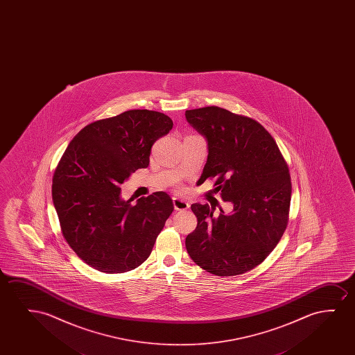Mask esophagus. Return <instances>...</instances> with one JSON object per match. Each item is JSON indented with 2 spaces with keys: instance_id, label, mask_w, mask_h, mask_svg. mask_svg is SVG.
Returning <instances> with one entry per match:
<instances>
[{
  "instance_id": "34e87169",
  "label": "esophagus",
  "mask_w": 355,
  "mask_h": 355,
  "mask_svg": "<svg viewBox=\"0 0 355 355\" xmlns=\"http://www.w3.org/2000/svg\"><path fill=\"white\" fill-rule=\"evenodd\" d=\"M173 206L177 211H185L189 209V202H187L184 200L180 199V198H173Z\"/></svg>"
}]
</instances>
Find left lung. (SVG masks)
I'll list each match as a JSON object with an SVG mask.
<instances>
[{
    "instance_id": "1",
    "label": "left lung",
    "mask_w": 355,
    "mask_h": 355,
    "mask_svg": "<svg viewBox=\"0 0 355 355\" xmlns=\"http://www.w3.org/2000/svg\"><path fill=\"white\" fill-rule=\"evenodd\" d=\"M207 141L201 183L216 178L217 193L233 205L214 217L209 205L193 204L198 225L185 239L190 258L218 277L257 267L280 241L291 201L288 167L267 130L250 117L219 107L185 112Z\"/></svg>"
}]
</instances>
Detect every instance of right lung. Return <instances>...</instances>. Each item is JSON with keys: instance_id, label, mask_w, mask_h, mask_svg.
<instances>
[{"instance_id": "obj_1", "label": "right lung", "mask_w": 355, "mask_h": 355, "mask_svg": "<svg viewBox=\"0 0 355 355\" xmlns=\"http://www.w3.org/2000/svg\"><path fill=\"white\" fill-rule=\"evenodd\" d=\"M162 112L128 110L92 122L70 141L53 175L52 199L73 252L99 272H130L150 256L173 211L165 191L121 198L122 183L149 166L151 146L172 130Z\"/></svg>"}]
</instances>
